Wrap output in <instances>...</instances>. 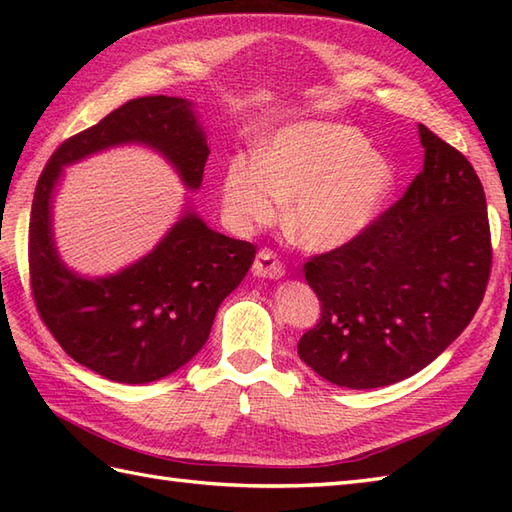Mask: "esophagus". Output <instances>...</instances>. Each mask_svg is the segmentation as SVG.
Masks as SVG:
<instances>
[{"label": "esophagus", "mask_w": 512, "mask_h": 512, "mask_svg": "<svg viewBox=\"0 0 512 512\" xmlns=\"http://www.w3.org/2000/svg\"><path fill=\"white\" fill-rule=\"evenodd\" d=\"M253 273L264 279H279L286 275V266L279 262V257L273 253V250L262 248L257 253V259L253 264Z\"/></svg>", "instance_id": "obj_1"}]
</instances>
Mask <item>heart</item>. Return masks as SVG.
Instances as JSON below:
<instances>
[{
	"label": "heart",
	"mask_w": 512,
	"mask_h": 512,
	"mask_svg": "<svg viewBox=\"0 0 512 512\" xmlns=\"http://www.w3.org/2000/svg\"><path fill=\"white\" fill-rule=\"evenodd\" d=\"M396 169L358 129L306 121L277 129L262 154H237L222 178L226 220L242 233L270 224L290 198L288 233L310 250L350 244L374 224Z\"/></svg>",
	"instance_id": "obj_1"
}]
</instances>
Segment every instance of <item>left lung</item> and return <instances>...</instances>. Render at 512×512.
<instances>
[{
	"label": "left lung",
	"mask_w": 512,
	"mask_h": 512,
	"mask_svg": "<svg viewBox=\"0 0 512 512\" xmlns=\"http://www.w3.org/2000/svg\"><path fill=\"white\" fill-rule=\"evenodd\" d=\"M424 167L405 195L350 244L303 266L321 319L299 358L332 385L405 380L458 339L484 299L493 248L471 162L418 125Z\"/></svg>",
	"instance_id": "8db88e82"
}]
</instances>
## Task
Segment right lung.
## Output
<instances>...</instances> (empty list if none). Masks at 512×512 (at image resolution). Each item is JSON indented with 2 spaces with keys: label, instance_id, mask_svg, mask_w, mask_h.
<instances>
[{
  "label": "right lung",
  "instance_id": "1",
  "mask_svg": "<svg viewBox=\"0 0 512 512\" xmlns=\"http://www.w3.org/2000/svg\"><path fill=\"white\" fill-rule=\"evenodd\" d=\"M156 149L184 187L200 189L209 145L193 103L178 96L127 101L65 140L35 189L28 228L30 288L39 317L76 363L116 383L165 378L202 350L220 303L242 284L255 246L215 233L191 209L158 246L121 273L81 277L61 262L52 195L63 167L118 145Z\"/></svg>",
  "mask_w": 512,
  "mask_h": 512
}]
</instances>
